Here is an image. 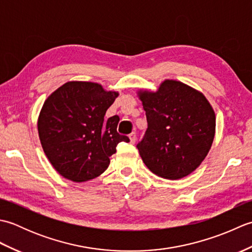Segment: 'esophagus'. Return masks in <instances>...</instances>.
Listing matches in <instances>:
<instances>
[{"label":"esophagus","instance_id":"34e87169","mask_svg":"<svg viewBox=\"0 0 252 252\" xmlns=\"http://www.w3.org/2000/svg\"><path fill=\"white\" fill-rule=\"evenodd\" d=\"M129 137H130V142L132 143V144H134L135 142H136V134L134 132H132L131 134L129 135Z\"/></svg>","mask_w":252,"mask_h":252}]
</instances>
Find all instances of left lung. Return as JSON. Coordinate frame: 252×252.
I'll list each match as a JSON object with an SVG mask.
<instances>
[{
  "label": "left lung",
  "mask_w": 252,
  "mask_h": 252,
  "mask_svg": "<svg viewBox=\"0 0 252 252\" xmlns=\"http://www.w3.org/2000/svg\"><path fill=\"white\" fill-rule=\"evenodd\" d=\"M147 130L137 149L146 167L160 178L180 180L199 167L216 135V114L200 91L165 79L157 91L137 92Z\"/></svg>",
  "instance_id": "left-lung-1"
}]
</instances>
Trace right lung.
I'll list each match as a JSON object with an SVG mask.
<instances>
[{
    "mask_svg": "<svg viewBox=\"0 0 252 252\" xmlns=\"http://www.w3.org/2000/svg\"><path fill=\"white\" fill-rule=\"evenodd\" d=\"M118 96L98 83L68 81L45 99L37 132L47 159L63 178L76 183L97 178L108 168L118 144L130 142L117 132L119 117L104 122Z\"/></svg>",
    "mask_w": 252,
    "mask_h": 252,
    "instance_id": "add662e5",
    "label": "right lung"
}]
</instances>
